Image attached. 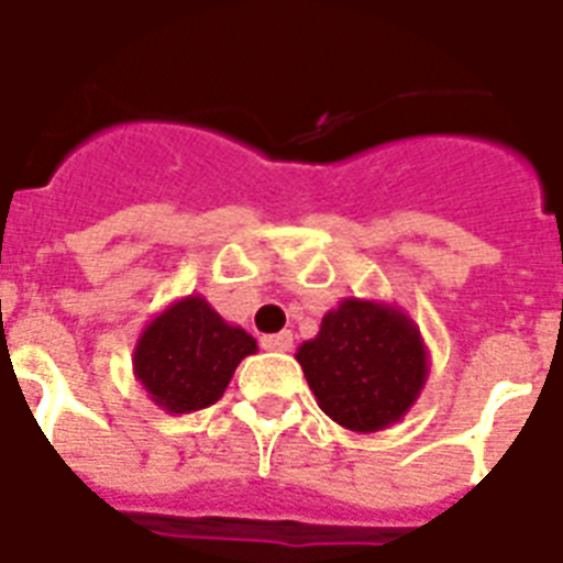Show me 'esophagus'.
I'll use <instances>...</instances> for the list:
<instances>
[{
	"label": "esophagus",
	"mask_w": 563,
	"mask_h": 563,
	"mask_svg": "<svg viewBox=\"0 0 563 563\" xmlns=\"http://www.w3.org/2000/svg\"><path fill=\"white\" fill-rule=\"evenodd\" d=\"M263 351H291V333H274L260 339Z\"/></svg>",
	"instance_id": "1"
}]
</instances>
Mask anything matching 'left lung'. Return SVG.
Here are the masks:
<instances>
[{
	"mask_svg": "<svg viewBox=\"0 0 563 563\" xmlns=\"http://www.w3.org/2000/svg\"><path fill=\"white\" fill-rule=\"evenodd\" d=\"M295 360L321 411L351 432H379L406 418L429 376L418 324L385 300L344 298Z\"/></svg>",
	"mask_w": 563,
	"mask_h": 563,
	"instance_id": "obj_1",
	"label": "left lung"
}]
</instances>
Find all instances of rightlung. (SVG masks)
Returning <instances> with one entry per match:
<instances>
[{
    "instance_id": "obj_1",
    "label": "right lung",
    "mask_w": 563,
    "mask_h": 563,
    "mask_svg": "<svg viewBox=\"0 0 563 563\" xmlns=\"http://www.w3.org/2000/svg\"><path fill=\"white\" fill-rule=\"evenodd\" d=\"M256 339L228 324L203 295H187L145 324L134 347V376L154 406L189 415L219 400Z\"/></svg>"
}]
</instances>
